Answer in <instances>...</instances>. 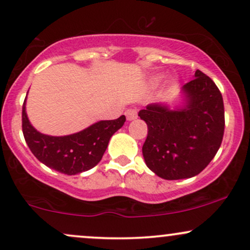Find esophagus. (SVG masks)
<instances>
[{
	"mask_svg": "<svg viewBox=\"0 0 250 250\" xmlns=\"http://www.w3.org/2000/svg\"><path fill=\"white\" fill-rule=\"evenodd\" d=\"M125 116H126V119L130 122V120H134L137 119V117H138V114H137V111L136 110H127L125 112Z\"/></svg>",
	"mask_w": 250,
	"mask_h": 250,
	"instance_id": "obj_1",
	"label": "esophagus"
}]
</instances>
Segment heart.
Wrapping results in <instances>:
<instances>
[{
    "mask_svg": "<svg viewBox=\"0 0 250 250\" xmlns=\"http://www.w3.org/2000/svg\"><path fill=\"white\" fill-rule=\"evenodd\" d=\"M162 78H163V75H156V77L152 78V81H151V83H152L153 85H157V83H161Z\"/></svg>",
    "mask_w": 250,
    "mask_h": 250,
    "instance_id": "b5f03b06",
    "label": "heart"
}]
</instances>
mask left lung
Here are the masks:
<instances>
[{"instance_id": "left-lung-1", "label": "left lung", "mask_w": 250, "mask_h": 250, "mask_svg": "<svg viewBox=\"0 0 250 250\" xmlns=\"http://www.w3.org/2000/svg\"><path fill=\"white\" fill-rule=\"evenodd\" d=\"M138 116L147 125L143 145L145 163L161 178L175 181L198 175L222 143V94L198 69L182 88L181 105L171 108L167 104H150Z\"/></svg>"}]
</instances>
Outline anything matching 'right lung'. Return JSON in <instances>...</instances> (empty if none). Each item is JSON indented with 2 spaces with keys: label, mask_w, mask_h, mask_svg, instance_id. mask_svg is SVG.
<instances>
[{
  "label": "right lung",
  "mask_w": 250,
  "mask_h": 250,
  "mask_svg": "<svg viewBox=\"0 0 250 250\" xmlns=\"http://www.w3.org/2000/svg\"><path fill=\"white\" fill-rule=\"evenodd\" d=\"M22 106V131L30 151L46 167L64 175H78L94 167L107 148L111 137L124 125L125 116L114 120H100L80 132L68 136H48L30 124Z\"/></svg>",
  "instance_id": "1"
}]
</instances>
